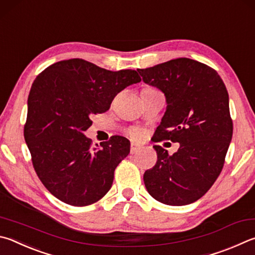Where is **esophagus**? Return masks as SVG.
Here are the masks:
<instances>
[{"label":"esophagus","instance_id":"obj_1","mask_svg":"<svg viewBox=\"0 0 255 255\" xmlns=\"http://www.w3.org/2000/svg\"><path fill=\"white\" fill-rule=\"evenodd\" d=\"M139 146H137L136 143H133V142H131V145H130V154H136V152L139 150Z\"/></svg>","mask_w":255,"mask_h":255}]
</instances>
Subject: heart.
I'll use <instances>...</instances> for the list:
<instances>
[{
  "instance_id": "b5f03b06",
  "label": "heart",
  "mask_w": 255,
  "mask_h": 255,
  "mask_svg": "<svg viewBox=\"0 0 255 255\" xmlns=\"http://www.w3.org/2000/svg\"><path fill=\"white\" fill-rule=\"evenodd\" d=\"M141 131L139 130V129H131L130 130V136L132 137V138H136V139H138V138H140L141 137Z\"/></svg>"
}]
</instances>
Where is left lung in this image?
<instances>
[{
    "mask_svg": "<svg viewBox=\"0 0 255 255\" xmlns=\"http://www.w3.org/2000/svg\"><path fill=\"white\" fill-rule=\"evenodd\" d=\"M137 71L143 82L163 92L167 104L155 141L179 142L172 156L154 146L157 161L143 174V183L163 204H191L212 187L223 168L233 135L228 90L214 69L188 58Z\"/></svg>",
    "mask_w": 255,
    "mask_h": 255,
    "instance_id": "left-lung-1",
    "label": "left lung"
}]
</instances>
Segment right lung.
<instances>
[{
    "mask_svg": "<svg viewBox=\"0 0 255 255\" xmlns=\"http://www.w3.org/2000/svg\"><path fill=\"white\" fill-rule=\"evenodd\" d=\"M140 81L136 70L110 71L82 59L55 62L35 78L24 139L36 175L58 200L87 206L108 193L130 142L113 136L92 147L83 132L92 115L107 112L117 94Z\"/></svg>",
    "mask_w": 255,
    "mask_h": 255,
    "instance_id": "right-lung-1",
    "label": "right lung"
}]
</instances>
